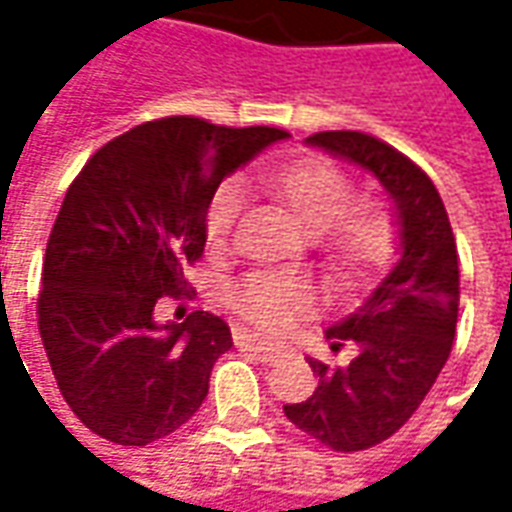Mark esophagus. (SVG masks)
<instances>
[{"label": "esophagus", "instance_id": "esophagus-1", "mask_svg": "<svg viewBox=\"0 0 512 512\" xmlns=\"http://www.w3.org/2000/svg\"><path fill=\"white\" fill-rule=\"evenodd\" d=\"M235 344L241 347V350H249V353H255L260 361H277L280 358V350L274 347V344L263 342V339H257L255 333H249V330H235Z\"/></svg>", "mask_w": 512, "mask_h": 512}]
</instances>
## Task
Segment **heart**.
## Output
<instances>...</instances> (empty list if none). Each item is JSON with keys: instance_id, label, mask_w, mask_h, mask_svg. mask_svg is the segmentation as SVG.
<instances>
[{"instance_id": "1", "label": "heart", "mask_w": 512, "mask_h": 512, "mask_svg": "<svg viewBox=\"0 0 512 512\" xmlns=\"http://www.w3.org/2000/svg\"><path fill=\"white\" fill-rule=\"evenodd\" d=\"M274 193L294 212L308 235H325L328 266L339 277H358L381 266L395 246V227L375 204L350 207L353 184L322 159L288 165L274 176ZM243 207L241 184H224L207 210V235L221 241ZM314 302L311 288L288 274L257 271L232 288L229 305L260 330H285Z\"/></svg>"}]
</instances>
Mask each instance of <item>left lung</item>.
<instances>
[{
  "label": "left lung",
  "instance_id": "left-lung-1",
  "mask_svg": "<svg viewBox=\"0 0 512 512\" xmlns=\"http://www.w3.org/2000/svg\"><path fill=\"white\" fill-rule=\"evenodd\" d=\"M305 145L373 173L392 201L398 257L353 314L325 330L333 350L356 344L347 367L308 356L314 395L285 417L333 451H364L401 429L446 367L460 311V263L443 198L412 159L358 131H322Z\"/></svg>",
  "mask_w": 512,
  "mask_h": 512
}]
</instances>
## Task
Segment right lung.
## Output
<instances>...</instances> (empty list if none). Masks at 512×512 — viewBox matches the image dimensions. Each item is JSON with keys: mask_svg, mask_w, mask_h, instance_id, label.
<instances>
[{"mask_svg": "<svg viewBox=\"0 0 512 512\" xmlns=\"http://www.w3.org/2000/svg\"><path fill=\"white\" fill-rule=\"evenodd\" d=\"M280 128H224L196 117L142 123L106 142L55 218L38 294V330L58 389L86 429L148 446L182 429L232 347L221 316L162 319V294L187 297V266L207 243L218 184Z\"/></svg>", "mask_w": 512, "mask_h": 512, "instance_id": "1", "label": "right lung"}]
</instances>
